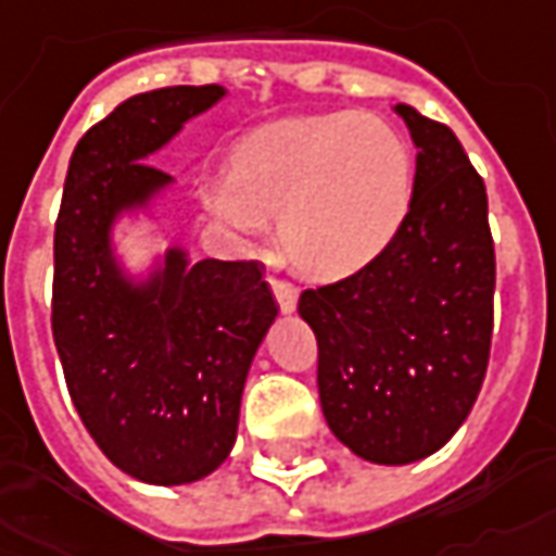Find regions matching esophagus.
Wrapping results in <instances>:
<instances>
[{"mask_svg":"<svg viewBox=\"0 0 556 556\" xmlns=\"http://www.w3.org/2000/svg\"><path fill=\"white\" fill-rule=\"evenodd\" d=\"M270 289L277 294V304L282 313H292L298 307V289H294V282L282 277H270Z\"/></svg>","mask_w":556,"mask_h":556,"instance_id":"obj_1","label":"esophagus"}]
</instances>
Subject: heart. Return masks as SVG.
I'll use <instances>...</instances> for the list:
<instances>
[{"label":"heart","mask_w":556,"mask_h":556,"mask_svg":"<svg viewBox=\"0 0 556 556\" xmlns=\"http://www.w3.org/2000/svg\"><path fill=\"white\" fill-rule=\"evenodd\" d=\"M414 157L374 115L331 112L274 121L230 157V179L206 185L210 213L240 233L279 218L282 249L313 277H346L371 262L405 222Z\"/></svg>","instance_id":"heart-1"}]
</instances>
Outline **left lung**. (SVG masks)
<instances>
[{
	"label": "left lung",
	"mask_w": 556,
	"mask_h": 556,
	"mask_svg": "<svg viewBox=\"0 0 556 556\" xmlns=\"http://www.w3.org/2000/svg\"><path fill=\"white\" fill-rule=\"evenodd\" d=\"M395 112L417 146L402 228L356 274L298 298L328 429L383 466L435 453L463 426L490 362L496 289L484 179L447 124Z\"/></svg>",
	"instance_id": "obj_1"
}]
</instances>
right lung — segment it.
I'll return each instance as SVG.
<instances>
[{
  "label": "right lung",
  "instance_id": "obj_1",
  "mask_svg": "<svg viewBox=\"0 0 556 556\" xmlns=\"http://www.w3.org/2000/svg\"><path fill=\"white\" fill-rule=\"evenodd\" d=\"M225 90L136 93L72 151L54 228L51 331L72 405L97 447L146 484L200 481L237 441L249 365L277 316L262 262H185L134 289L109 249L115 215L169 182L151 151Z\"/></svg>",
  "mask_w": 556,
  "mask_h": 556
}]
</instances>
